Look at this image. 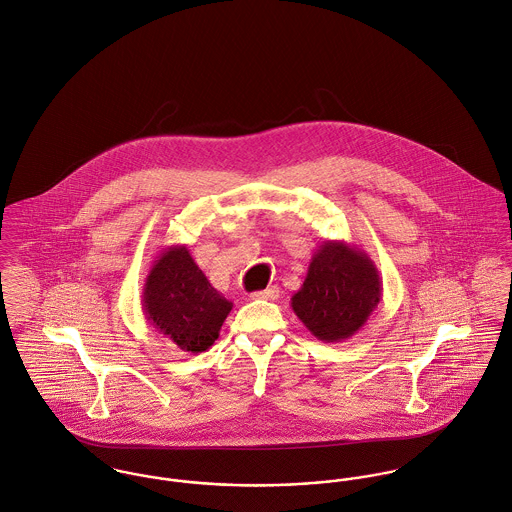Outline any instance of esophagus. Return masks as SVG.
<instances>
[{"label":"esophagus","instance_id":"obj_1","mask_svg":"<svg viewBox=\"0 0 512 512\" xmlns=\"http://www.w3.org/2000/svg\"><path fill=\"white\" fill-rule=\"evenodd\" d=\"M251 298H255V300H277L279 298V288L269 286L265 290H257V292L251 294Z\"/></svg>","mask_w":512,"mask_h":512}]
</instances>
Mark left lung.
Here are the masks:
<instances>
[{
    "mask_svg": "<svg viewBox=\"0 0 512 512\" xmlns=\"http://www.w3.org/2000/svg\"><path fill=\"white\" fill-rule=\"evenodd\" d=\"M383 296V281L371 257L345 241H324L312 255L290 306L320 341L349 340Z\"/></svg>",
    "mask_w": 512,
    "mask_h": 512,
    "instance_id": "1",
    "label": "left lung"
}]
</instances>
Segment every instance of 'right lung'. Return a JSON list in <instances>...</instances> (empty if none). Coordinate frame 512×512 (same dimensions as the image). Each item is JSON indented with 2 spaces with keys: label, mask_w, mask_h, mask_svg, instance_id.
Segmentation results:
<instances>
[{
  "label": "right lung",
  "mask_w": 512,
  "mask_h": 512,
  "mask_svg": "<svg viewBox=\"0 0 512 512\" xmlns=\"http://www.w3.org/2000/svg\"><path fill=\"white\" fill-rule=\"evenodd\" d=\"M141 306L159 334L182 351L202 353L218 340L233 302L210 284L186 245H171L145 279Z\"/></svg>",
  "instance_id": "1"
}]
</instances>
